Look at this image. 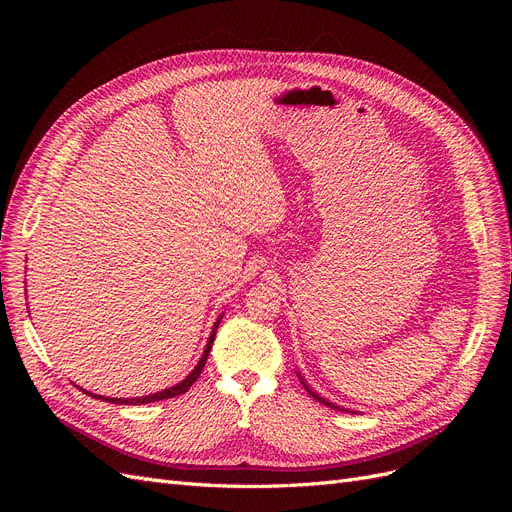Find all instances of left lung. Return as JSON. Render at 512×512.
Masks as SVG:
<instances>
[{"label":"left lung","instance_id":"8db88e82","mask_svg":"<svg viewBox=\"0 0 512 512\" xmlns=\"http://www.w3.org/2000/svg\"><path fill=\"white\" fill-rule=\"evenodd\" d=\"M301 382H303V386H305V390H307V392H309V394H311V396H313V398H315V400H317V402H324V405H326V407H330V409H336V411H346V409H342V407H338V405H334V402H330V400H326V398H321V396H319V394H315V392H313V390H311V388H309V386H307V384H305V380H303V378H301Z\"/></svg>","mask_w":512,"mask_h":512}]
</instances>
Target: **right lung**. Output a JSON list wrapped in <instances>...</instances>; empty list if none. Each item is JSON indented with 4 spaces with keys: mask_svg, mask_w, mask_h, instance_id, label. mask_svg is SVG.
Here are the masks:
<instances>
[{
    "mask_svg": "<svg viewBox=\"0 0 512 512\" xmlns=\"http://www.w3.org/2000/svg\"><path fill=\"white\" fill-rule=\"evenodd\" d=\"M220 319H222V317H218V321H215V326H213V330H211V336H209L207 346H205V351H203V357L199 359L197 367H195L191 373H188L180 384L170 386V388L161 390V392H155V394H149V396H139V398H110V396H99V394H91V392H87V394L93 396V398H97V400L101 398V400H105V402H112V405H147V402H157V400H166V398H174V396L184 394L188 388H191V386L199 380V375H201V371H203V367H205V363H207L209 351H211V344H213V338H215V330H218V326H220Z\"/></svg>",
    "mask_w": 512,
    "mask_h": 512,
    "instance_id": "obj_1",
    "label": "right lung"
}]
</instances>
